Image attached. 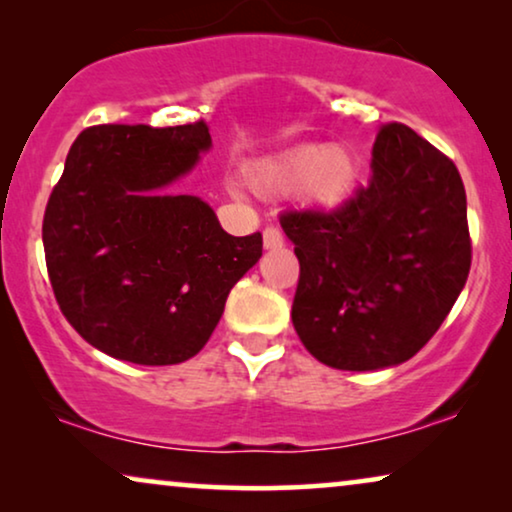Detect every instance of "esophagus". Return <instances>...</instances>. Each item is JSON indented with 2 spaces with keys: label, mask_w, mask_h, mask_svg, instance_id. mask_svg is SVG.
Returning <instances> with one entry per match:
<instances>
[{
  "label": "esophagus",
  "mask_w": 512,
  "mask_h": 512,
  "mask_svg": "<svg viewBox=\"0 0 512 512\" xmlns=\"http://www.w3.org/2000/svg\"><path fill=\"white\" fill-rule=\"evenodd\" d=\"M263 244H265V249H277V247H282L284 244V237H282V230H279L277 226H265V230H263Z\"/></svg>",
  "instance_id": "1"
}]
</instances>
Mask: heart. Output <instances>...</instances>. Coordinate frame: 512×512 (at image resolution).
Masks as SVG:
<instances>
[{
  "label": "heart",
  "mask_w": 512,
  "mask_h": 512,
  "mask_svg": "<svg viewBox=\"0 0 512 512\" xmlns=\"http://www.w3.org/2000/svg\"><path fill=\"white\" fill-rule=\"evenodd\" d=\"M356 181V167L345 151L331 146H303L277 163H268L251 174V184L263 195L303 191L317 205H338Z\"/></svg>",
  "instance_id": "obj_1"
}]
</instances>
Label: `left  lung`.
Wrapping results in <instances>:
<instances>
[{
	"instance_id": "left-lung-1",
	"label": "left lung",
	"mask_w": 512,
	"mask_h": 512,
	"mask_svg": "<svg viewBox=\"0 0 512 512\" xmlns=\"http://www.w3.org/2000/svg\"><path fill=\"white\" fill-rule=\"evenodd\" d=\"M300 277L291 319L307 352L338 370L415 356L471 270L457 165L403 123H384L373 177L335 209H286Z\"/></svg>"
}]
</instances>
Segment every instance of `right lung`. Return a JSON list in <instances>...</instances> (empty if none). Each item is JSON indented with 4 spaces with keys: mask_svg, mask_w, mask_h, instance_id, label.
<instances>
[{
    "mask_svg": "<svg viewBox=\"0 0 512 512\" xmlns=\"http://www.w3.org/2000/svg\"><path fill=\"white\" fill-rule=\"evenodd\" d=\"M212 146L207 123L93 125L74 139L44 214L60 312L83 340L139 366L207 345L263 235L233 237L207 202L163 195Z\"/></svg>",
    "mask_w": 512,
    "mask_h": 512,
    "instance_id": "add662e5",
    "label": "right lung"
}]
</instances>
